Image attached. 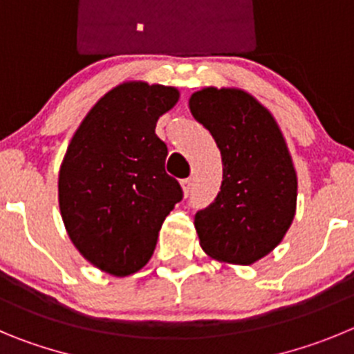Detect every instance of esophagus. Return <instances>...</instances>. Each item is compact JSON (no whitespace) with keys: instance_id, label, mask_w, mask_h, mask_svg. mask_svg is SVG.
<instances>
[{"instance_id":"obj_1","label":"esophagus","mask_w":354,"mask_h":354,"mask_svg":"<svg viewBox=\"0 0 354 354\" xmlns=\"http://www.w3.org/2000/svg\"><path fill=\"white\" fill-rule=\"evenodd\" d=\"M181 187H183V194H185V196H189L190 190H192V178L181 180Z\"/></svg>"}]
</instances>
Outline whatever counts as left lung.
Here are the masks:
<instances>
[{"label": "left lung", "instance_id": "obj_1", "mask_svg": "<svg viewBox=\"0 0 354 354\" xmlns=\"http://www.w3.org/2000/svg\"><path fill=\"white\" fill-rule=\"evenodd\" d=\"M189 107L222 155L221 192L194 218L201 247L221 263L254 264L282 241L296 213L298 178L284 136L240 88H203Z\"/></svg>", "mask_w": 354, "mask_h": 354}]
</instances>
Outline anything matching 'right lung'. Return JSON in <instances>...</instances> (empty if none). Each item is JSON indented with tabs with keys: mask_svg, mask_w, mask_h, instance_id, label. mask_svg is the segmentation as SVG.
<instances>
[{
	"mask_svg": "<svg viewBox=\"0 0 354 354\" xmlns=\"http://www.w3.org/2000/svg\"><path fill=\"white\" fill-rule=\"evenodd\" d=\"M174 86L127 81L86 114L59 167L58 201L68 238L95 268L139 272L183 192L165 173L158 118L176 106Z\"/></svg>",
	"mask_w": 354,
	"mask_h": 354,
	"instance_id": "1",
	"label": "right lung"
}]
</instances>
